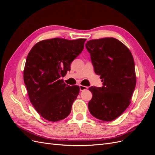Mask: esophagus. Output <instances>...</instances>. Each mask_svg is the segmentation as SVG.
<instances>
[{"label":"esophagus","mask_w":155,"mask_h":155,"mask_svg":"<svg viewBox=\"0 0 155 155\" xmlns=\"http://www.w3.org/2000/svg\"><path fill=\"white\" fill-rule=\"evenodd\" d=\"M79 89H80L81 91H83L84 90H87V89H88V87L83 85H79Z\"/></svg>","instance_id":"esophagus-1"}]
</instances>
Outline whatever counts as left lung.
Returning <instances> with one entry per match:
<instances>
[{
  "label": "left lung",
  "mask_w": 155,
  "mask_h": 155,
  "mask_svg": "<svg viewBox=\"0 0 155 155\" xmlns=\"http://www.w3.org/2000/svg\"><path fill=\"white\" fill-rule=\"evenodd\" d=\"M85 46L94 72L103 82L102 87L89 88L92 97L88 110L97 119L112 121L130 105L136 86L133 57L125 45L113 37L90 40Z\"/></svg>",
  "instance_id": "left-lung-1"
}]
</instances>
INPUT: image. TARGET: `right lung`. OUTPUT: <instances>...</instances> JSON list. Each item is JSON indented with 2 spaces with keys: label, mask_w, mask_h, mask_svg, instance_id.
<instances>
[{
  "label": "right lung",
  "mask_w": 155,
  "mask_h": 155,
  "mask_svg": "<svg viewBox=\"0 0 155 155\" xmlns=\"http://www.w3.org/2000/svg\"><path fill=\"white\" fill-rule=\"evenodd\" d=\"M85 39L54 38L35 44L27 56L24 81L31 104L46 120L58 121L70 114L79 87H70L61 78L81 53Z\"/></svg>",
  "instance_id": "right-lung-1"
}]
</instances>
